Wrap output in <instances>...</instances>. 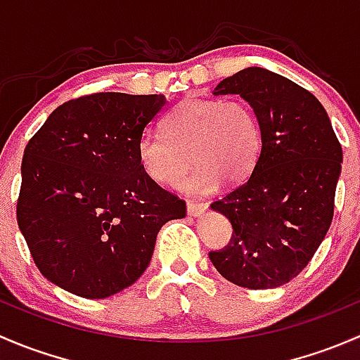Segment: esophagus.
<instances>
[{
  "label": "esophagus",
  "instance_id": "34e87169",
  "mask_svg": "<svg viewBox=\"0 0 360 360\" xmlns=\"http://www.w3.org/2000/svg\"><path fill=\"white\" fill-rule=\"evenodd\" d=\"M186 210L190 216L197 217L200 216V214H203L207 210V203H202V202H186Z\"/></svg>",
  "mask_w": 360,
  "mask_h": 360
}]
</instances>
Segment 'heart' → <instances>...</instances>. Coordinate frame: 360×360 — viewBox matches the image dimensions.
Returning a JSON list of instances; mask_svg holds the SVG:
<instances>
[{
	"mask_svg": "<svg viewBox=\"0 0 360 360\" xmlns=\"http://www.w3.org/2000/svg\"><path fill=\"white\" fill-rule=\"evenodd\" d=\"M162 125L165 136L143 134L137 141L141 169L162 186H174L193 158L197 167L181 188L210 193L221 181H244L259 157V123L240 99H186L167 112Z\"/></svg>",
	"mask_w": 360,
	"mask_h": 360,
	"instance_id": "heart-1",
	"label": "heart"
}]
</instances>
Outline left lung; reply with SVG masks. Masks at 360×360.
I'll use <instances>...</instances> for the list:
<instances>
[{
	"label": "left lung",
	"instance_id": "1",
	"mask_svg": "<svg viewBox=\"0 0 360 360\" xmlns=\"http://www.w3.org/2000/svg\"><path fill=\"white\" fill-rule=\"evenodd\" d=\"M214 94H238L250 104L261 153L245 183L210 203L233 233L209 257L235 285L278 288L307 266L331 226L341 144L317 97L277 72L242 69Z\"/></svg>",
	"mask_w": 360,
	"mask_h": 360
}]
</instances>
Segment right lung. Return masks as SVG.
Masks as SVG:
<instances>
[{
    "mask_svg": "<svg viewBox=\"0 0 360 360\" xmlns=\"http://www.w3.org/2000/svg\"><path fill=\"white\" fill-rule=\"evenodd\" d=\"M162 94L99 92L64 103L24 150L17 223L43 277L101 300L150 264L160 228L186 203L137 160V141L165 106Z\"/></svg>",
    "mask_w": 360,
    "mask_h": 360,
    "instance_id": "1",
    "label": "right lung"
}]
</instances>
